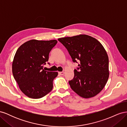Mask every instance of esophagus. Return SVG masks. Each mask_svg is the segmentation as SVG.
I'll return each instance as SVG.
<instances>
[{
  "mask_svg": "<svg viewBox=\"0 0 127 127\" xmlns=\"http://www.w3.org/2000/svg\"><path fill=\"white\" fill-rule=\"evenodd\" d=\"M64 71H61V72H59V74L60 75H64Z\"/></svg>",
  "mask_w": 127,
  "mask_h": 127,
  "instance_id": "1",
  "label": "esophagus"
}]
</instances>
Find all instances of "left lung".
<instances>
[{
  "label": "left lung",
  "mask_w": 127,
  "mask_h": 127,
  "mask_svg": "<svg viewBox=\"0 0 127 127\" xmlns=\"http://www.w3.org/2000/svg\"><path fill=\"white\" fill-rule=\"evenodd\" d=\"M70 55L72 61H80L74 70V77L69 81L71 89L83 98L94 97L104 87L109 76V58L98 40L80 34L58 39Z\"/></svg>",
  "instance_id": "left-lung-1"
}]
</instances>
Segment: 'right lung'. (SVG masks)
<instances>
[{
  "label": "right lung",
  "instance_id": "1",
  "mask_svg": "<svg viewBox=\"0 0 127 127\" xmlns=\"http://www.w3.org/2000/svg\"><path fill=\"white\" fill-rule=\"evenodd\" d=\"M57 43L56 40H31L18 48L12 64V72L21 91L32 98L44 96L52 90L58 72L45 71L43 65Z\"/></svg>",
  "mask_w": 127,
  "mask_h": 127
}]
</instances>
